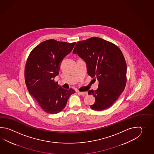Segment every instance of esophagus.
Segmentation results:
<instances>
[{
  "mask_svg": "<svg viewBox=\"0 0 154 154\" xmlns=\"http://www.w3.org/2000/svg\"><path fill=\"white\" fill-rule=\"evenodd\" d=\"M79 94L82 95V96H84L88 95V92H79Z\"/></svg>",
  "mask_w": 154,
  "mask_h": 154,
  "instance_id": "1",
  "label": "esophagus"
}]
</instances>
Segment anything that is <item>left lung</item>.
I'll return each mask as SVG.
<instances>
[{
	"mask_svg": "<svg viewBox=\"0 0 154 154\" xmlns=\"http://www.w3.org/2000/svg\"><path fill=\"white\" fill-rule=\"evenodd\" d=\"M72 53L85 60L88 75L98 81V88L88 92L95 97L91 108L103 111L109 108L127 82V64L121 49L109 41L92 37L76 43Z\"/></svg>",
	"mask_w": 154,
	"mask_h": 154,
	"instance_id": "left-lung-1",
	"label": "left lung"
}]
</instances>
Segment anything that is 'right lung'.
<instances>
[{"mask_svg":"<svg viewBox=\"0 0 154 154\" xmlns=\"http://www.w3.org/2000/svg\"><path fill=\"white\" fill-rule=\"evenodd\" d=\"M75 42L49 39L41 43L29 53L25 69V80L29 94L41 108L56 114L65 108L70 95L75 91L63 88L54 82L63 59L72 52Z\"/></svg>","mask_w":154,"mask_h":154,"instance_id":"1","label":"right lung"}]
</instances>
